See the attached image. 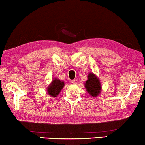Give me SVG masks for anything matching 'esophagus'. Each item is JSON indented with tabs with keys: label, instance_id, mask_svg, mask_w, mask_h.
<instances>
[{
	"label": "esophagus",
	"instance_id": "esophagus-1",
	"mask_svg": "<svg viewBox=\"0 0 145 145\" xmlns=\"http://www.w3.org/2000/svg\"><path fill=\"white\" fill-rule=\"evenodd\" d=\"M78 83V80H72V84H74V85H76Z\"/></svg>",
	"mask_w": 145,
	"mask_h": 145
}]
</instances>
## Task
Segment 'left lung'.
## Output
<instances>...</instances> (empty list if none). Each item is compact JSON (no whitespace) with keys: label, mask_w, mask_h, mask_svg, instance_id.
<instances>
[{"label":"left lung","mask_w":145,"mask_h":145,"mask_svg":"<svg viewBox=\"0 0 145 145\" xmlns=\"http://www.w3.org/2000/svg\"><path fill=\"white\" fill-rule=\"evenodd\" d=\"M87 91L92 96H97L101 92V84L99 80L93 73H90L88 75V79L85 84Z\"/></svg>","instance_id":"obj_1"}]
</instances>
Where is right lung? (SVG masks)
Returning a JSON list of instances; mask_svg holds the SVG:
<instances>
[{
  "label": "right lung",
  "instance_id": "add662e5",
  "mask_svg": "<svg viewBox=\"0 0 145 145\" xmlns=\"http://www.w3.org/2000/svg\"><path fill=\"white\" fill-rule=\"evenodd\" d=\"M63 86L64 82L56 78L52 82L50 85L47 87V92H48L49 96L56 97L60 93Z\"/></svg>",
  "mask_w": 145,
  "mask_h": 145
}]
</instances>
